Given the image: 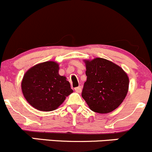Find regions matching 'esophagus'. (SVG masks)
<instances>
[{
    "mask_svg": "<svg viewBox=\"0 0 152 152\" xmlns=\"http://www.w3.org/2000/svg\"><path fill=\"white\" fill-rule=\"evenodd\" d=\"M82 87H81V86H79V87H76V88H75V91H76V93H80L81 92H82Z\"/></svg>",
    "mask_w": 152,
    "mask_h": 152,
    "instance_id": "obj_1",
    "label": "esophagus"
}]
</instances>
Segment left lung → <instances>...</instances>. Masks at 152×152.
Instances as JSON below:
<instances>
[{
	"label": "left lung",
	"instance_id": "1",
	"mask_svg": "<svg viewBox=\"0 0 152 152\" xmlns=\"http://www.w3.org/2000/svg\"><path fill=\"white\" fill-rule=\"evenodd\" d=\"M87 81L82 96L93 112L106 114L121 105L129 85L128 75L120 66L103 58L84 60Z\"/></svg>",
	"mask_w": 152,
	"mask_h": 152
}]
</instances>
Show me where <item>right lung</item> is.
Listing matches in <instances>:
<instances>
[{
	"label": "right lung",
	"mask_w": 152,
	"mask_h": 152,
	"mask_svg": "<svg viewBox=\"0 0 152 152\" xmlns=\"http://www.w3.org/2000/svg\"><path fill=\"white\" fill-rule=\"evenodd\" d=\"M59 65L48 61L31 67L24 74L21 82L23 94L34 108L53 111L73 93L67 78L59 74Z\"/></svg>",
	"instance_id": "1"
}]
</instances>
